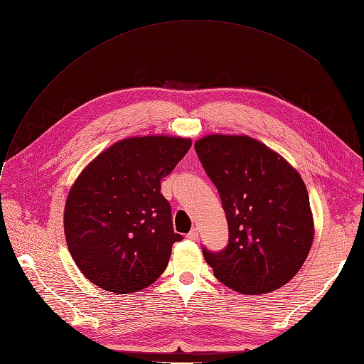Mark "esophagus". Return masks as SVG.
I'll use <instances>...</instances> for the list:
<instances>
[{
	"label": "esophagus",
	"instance_id": "esophagus-1",
	"mask_svg": "<svg viewBox=\"0 0 364 364\" xmlns=\"http://www.w3.org/2000/svg\"><path fill=\"white\" fill-rule=\"evenodd\" d=\"M186 237H188V240H190V241H197V240H198V230H197V229H191L190 233L186 235Z\"/></svg>",
	"mask_w": 364,
	"mask_h": 364
}]
</instances>
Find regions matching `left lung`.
Wrapping results in <instances>:
<instances>
[{"mask_svg": "<svg viewBox=\"0 0 364 364\" xmlns=\"http://www.w3.org/2000/svg\"><path fill=\"white\" fill-rule=\"evenodd\" d=\"M197 156L218 190L229 242L203 256L215 277L236 292L279 289L303 267L313 242V217L298 171L245 135H208Z\"/></svg>", "mask_w": 364, "mask_h": 364, "instance_id": "1", "label": "left lung"}]
</instances>
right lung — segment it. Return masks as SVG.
Here are the masks:
<instances>
[{"instance_id": "add662e5", "label": "right lung", "mask_w": 364, "mask_h": 364, "mask_svg": "<svg viewBox=\"0 0 364 364\" xmlns=\"http://www.w3.org/2000/svg\"><path fill=\"white\" fill-rule=\"evenodd\" d=\"M191 147V140L149 135L108 147L80 174L68 196L65 233L81 272L114 294L152 284L168 265L171 206L161 181Z\"/></svg>"}]
</instances>
